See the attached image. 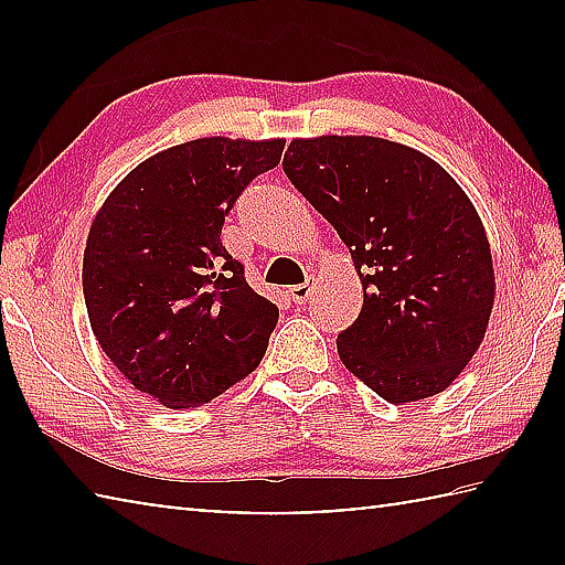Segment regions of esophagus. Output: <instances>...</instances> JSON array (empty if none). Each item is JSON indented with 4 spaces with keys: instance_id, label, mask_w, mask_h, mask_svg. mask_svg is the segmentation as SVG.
Wrapping results in <instances>:
<instances>
[{
    "instance_id": "esophagus-1",
    "label": "esophagus",
    "mask_w": 565,
    "mask_h": 565,
    "mask_svg": "<svg viewBox=\"0 0 565 565\" xmlns=\"http://www.w3.org/2000/svg\"><path fill=\"white\" fill-rule=\"evenodd\" d=\"M311 294H313V276L311 274L306 276L303 284H296V286H291V289H289V296H291L296 303H306V301H309Z\"/></svg>"
}]
</instances>
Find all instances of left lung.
<instances>
[{
	"label": "left lung",
	"instance_id": "left-lung-1",
	"mask_svg": "<svg viewBox=\"0 0 565 565\" xmlns=\"http://www.w3.org/2000/svg\"><path fill=\"white\" fill-rule=\"evenodd\" d=\"M284 171L349 246L363 286L337 349L388 404L441 394L483 341L493 309L491 246L448 171L379 137L294 139Z\"/></svg>",
	"mask_w": 565,
	"mask_h": 565
}]
</instances>
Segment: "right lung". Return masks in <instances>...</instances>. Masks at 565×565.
Here are the masks:
<instances>
[{
  "instance_id": "add662e5",
  "label": "right lung",
  "mask_w": 565,
  "mask_h": 565,
  "mask_svg": "<svg viewBox=\"0 0 565 565\" xmlns=\"http://www.w3.org/2000/svg\"><path fill=\"white\" fill-rule=\"evenodd\" d=\"M284 139H194L141 161L94 216L82 286L94 337L167 408L224 394L264 359L279 309L222 244L224 216Z\"/></svg>"
}]
</instances>
